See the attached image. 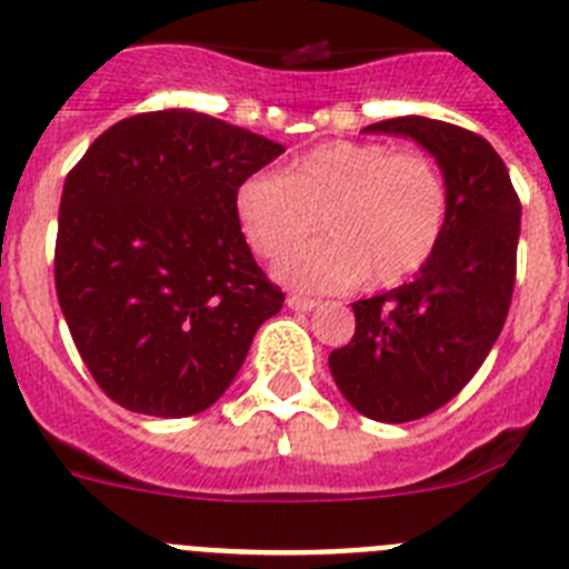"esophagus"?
<instances>
[{
  "label": "esophagus",
  "instance_id": "34e87169",
  "mask_svg": "<svg viewBox=\"0 0 569 569\" xmlns=\"http://www.w3.org/2000/svg\"><path fill=\"white\" fill-rule=\"evenodd\" d=\"M317 299H308V296H299V293H290L288 296V308L293 310H302V313H308V310L317 308Z\"/></svg>",
  "mask_w": 569,
  "mask_h": 569
}]
</instances>
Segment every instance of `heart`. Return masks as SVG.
<instances>
[{
    "label": "heart",
    "instance_id": "heart-1",
    "mask_svg": "<svg viewBox=\"0 0 569 569\" xmlns=\"http://www.w3.org/2000/svg\"><path fill=\"white\" fill-rule=\"evenodd\" d=\"M320 216L326 238L291 253ZM236 218L261 259L302 290H342L366 279L391 288L415 276L443 241L449 183L423 149L382 140H328L284 174L256 172L236 192Z\"/></svg>",
    "mask_w": 569,
    "mask_h": 569
}]
</instances>
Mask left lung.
<instances>
[{
	"label": "left lung",
	"instance_id": "obj_1",
	"mask_svg": "<svg viewBox=\"0 0 569 569\" xmlns=\"http://www.w3.org/2000/svg\"><path fill=\"white\" fill-rule=\"evenodd\" d=\"M366 132L417 140L449 183L435 256L409 284L353 302L357 331L328 357L359 415L409 423L458 397L492 351L516 290L521 201L501 154L469 129L409 114Z\"/></svg>",
	"mask_w": 569,
	"mask_h": 569
}]
</instances>
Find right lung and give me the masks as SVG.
Instances as JSON below:
<instances>
[{
    "instance_id": "add662e5",
    "label": "right lung",
    "mask_w": 569,
    "mask_h": 569,
    "mask_svg": "<svg viewBox=\"0 0 569 569\" xmlns=\"http://www.w3.org/2000/svg\"><path fill=\"white\" fill-rule=\"evenodd\" d=\"M279 143L189 109L106 129L68 172L53 284L82 362L138 415L189 417L236 380L284 302L236 218Z\"/></svg>"
}]
</instances>
